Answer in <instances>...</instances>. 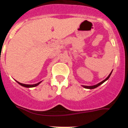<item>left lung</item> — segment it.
I'll use <instances>...</instances> for the list:
<instances>
[{
	"label": "left lung",
	"instance_id": "obj_1",
	"mask_svg": "<svg viewBox=\"0 0 128 128\" xmlns=\"http://www.w3.org/2000/svg\"><path fill=\"white\" fill-rule=\"evenodd\" d=\"M112 71H113V70H112ZM112 72H110V74L109 75H108V76L107 77V78H106L104 80H103V81H101V82H99L98 84H95V85H92V86L82 85V87H84V88H87V89H94V88H97V87H98V86H100V84H102V83H103V82H104L105 81H107V80H108V79H109V78H110V77L111 74H112Z\"/></svg>",
	"mask_w": 128,
	"mask_h": 128
}]
</instances>
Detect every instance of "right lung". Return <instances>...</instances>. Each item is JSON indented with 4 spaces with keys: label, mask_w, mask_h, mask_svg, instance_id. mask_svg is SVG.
<instances>
[{
    "label": "right lung",
    "mask_w": 128,
    "mask_h": 128,
    "mask_svg": "<svg viewBox=\"0 0 128 128\" xmlns=\"http://www.w3.org/2000/svg\"><path fill=\"white\" fill-rule=\"evenodd\" d=\"M16 81V80H15ZM16 82L18 83L19 84H20L21 86H22L24 87H26V88H32V87H35V86H37L38 85H39L40 83H41L42 81H40V82H38V83H36V84H24V83H21V82H18V81H16Z\"/></svg>",
    "instance_id": "1"
}]
</instances>
